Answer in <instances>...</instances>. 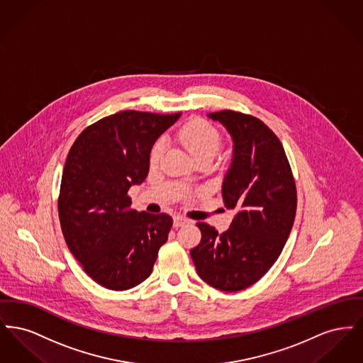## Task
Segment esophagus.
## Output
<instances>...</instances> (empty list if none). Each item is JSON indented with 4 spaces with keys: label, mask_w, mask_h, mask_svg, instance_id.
<instances>
[{
    "label": "esophagus",
    "mask_w": 363,
    "mask_h": 363,
    "mask_svg": "<svg viewBox=\"0 0 363 363\" xmlns=\"http://www.w3.org/2000/svg\"><path fill=\"white\" fill-rule=\"evenodd\" d=\"M189 219H188V218H185V216H181V215L174 216V225H175V227L186 225V223H189Z\"/></svg>",
    "instance_id": "esophagus-1"
}]
</instances>
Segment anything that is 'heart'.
Here are the masks:
<instances>
[{
  "instance_id": "1",
  "label": "heart",
  "mask_w": 363,
  "mask_h": 363,
  "mask_svg": "<svg viewBox=\"0 0 363 363\" xmlns=\"http://www.w3.org/2000/svg\"><path fill=\"white\" fill-rule=\"evenodd\" d=\"M178 141L199 159H212L222 145V136L219 130L206 121H190L185 123L177 133ZM164 154V141L160 138L151 148L150 163L152 167L159 164Z\"/></svg>"
}]
</instances>
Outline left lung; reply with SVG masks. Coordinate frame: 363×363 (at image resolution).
Returning a JSON list of instances; mask_svg holds the SVG:
<instances>
[{"label":"left lung","mask_w":363,"mask_h":363,"mask_svg":"<svg viewBox=\"0 0 363 363\" xmlns=\"http://www.w3.org/2000/svg\"><path fill=\"white\" fill-rule=\"evenodd\" d=\"M209 118L222 122L234 141L222 196L237 215L222 234L196 223L201 241L190 256L206 283L234 293L259 281L279 259L293 228L296 188L283 145L264 122L234 110L209 113Z\"/></svg>","instance_id":"1"}]
</instances>
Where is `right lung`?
Masks as SVG:
<instances>
[{
    "instance_id": "add662e5",
    "label": "right lung",
    "mask_w": 363,
    "mask_h": 363,
    "mask_svg": "<svg viewBox=\"0 0 363 363\" xmlns=\"http://www.w3.org/2000/svg\"><path fill=\"white\" fill-rule=\"evenodd\" d=\"M181 117L125 110L86 126L62 172L58 215L64 238L84 272L123 291L151 275L173 219L132 208L128 191L150 170L157 138Z\"/></svg>"
}]
</instances>
